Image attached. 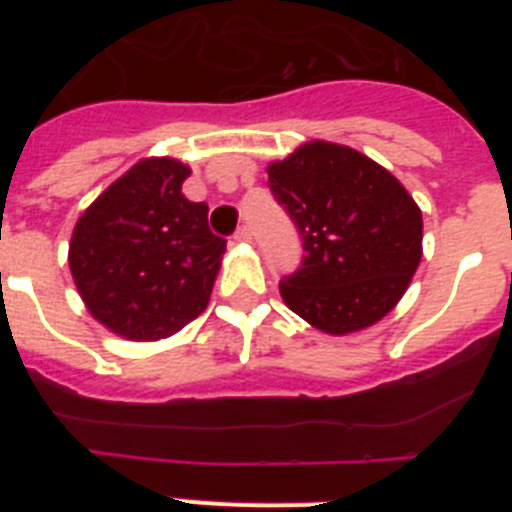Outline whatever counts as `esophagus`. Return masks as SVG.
I'll return each mask as SVG.
<instances>
[{
    "instance_id": "esophagus-1",
    "label": "esophagus",
    "mask_w": 512,
    "mask_h": 512,
    "mask_svg": "<svg viewBox=\"0 0 512 512\" xmlns=\"http://www.w3.org/2000/svg\"><path fill=\"white\" fill-rule=\"evenodd\" d=\"M235 241H241V243H248L253 238V233H251V228H248V225H241V228L235 230V235H233Z\"/></svg>"
}]
</instances>
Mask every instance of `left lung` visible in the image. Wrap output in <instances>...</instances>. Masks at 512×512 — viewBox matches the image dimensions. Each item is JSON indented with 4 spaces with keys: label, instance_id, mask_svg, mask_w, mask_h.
<instances>
[{
    "label": "left lung",
    "instance_id": "1",
    "mask_svg": "<svg viewBox=\"0 0 512 512\" xmlns=\"http://www.w3.org/2000/svg\"><path fill=\"white\" fill-rule=\"evenodd\" d=\"M269 189L302 241L300 266L279 282L289 310L333 336L384 318L423 253L405 187L354 148L315 140L269 166Z\"/></svg>",
    "mask_w": 512,
    "mask_h": 512
}]
</instances>
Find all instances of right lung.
Segmentation results:
<instances>
[{
	"instance_id": "1",
	"label": "right lung",
	"mask_w": 512,
	"mask_h": 512,
	"mask_svg": "<svg viewBox=\"0 0 512 512\" xmlns=\"http://www.w3.org/2000/svg\"><path fill=\"white\" fill-rule=\"evenodd\" d=\"M189 169L174 158L135 164L74 228L69 266L81 300L130 341L174 336L207 307L225 238L189 202Z\"/></svg>"
}]
</instances>
